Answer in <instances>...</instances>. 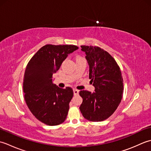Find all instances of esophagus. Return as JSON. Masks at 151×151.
I'll return each instance as SVG.
<instances>
[{
	"label": "esophagus",
	"mask_w": 151,
	"mask_h": 151,
	"mask_svg": "<svg viewBox=\"0 0 151 151\" xmlns=\"http://www.w3.org/2000/svg\"><path fill=\"white\" fill-rule=\"evenodd\" d=\"M73 92H74V95H77L78 94L79 91L78 90V89H73Z\"/></svg>",
	"instance_id": "34e87169"
}]
</instances>
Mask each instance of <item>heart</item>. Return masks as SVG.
<instances>
[{
  "mask_svg": "<svg viewBox=\"0 0 151 151\" xmlns=\"http://www.w3.org/2000/svg\"><path fill=\"white\" fill-rule=\"evenodd\" d=\"M77 60H85V59L82 56H77L76 57V61Z\"/></svg>",
  "mask_w": 151,
  "mask_h": 151,
  "instance_id": "obj_1",
  "label": "heart"
}]
</instances>
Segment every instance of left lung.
Here are the masks:
<instances>
[{"mask_svg":"<svg viewBox=\"0 0 151 151\" xmlns=\"http://www.w3.org/2000/svg\"><path fill=\"white\" fill-rule=\"evenodd\" d=\"M89 65V78L95 92H79L82 98L80 110L87 120L106 119L114 113L123 97V79L119 67L106 51L99 47L81 46Z\"/></svg>","mask_w":151,"mask_h":151,"instance_id":"8db88e82","label":"left lung"}]
</instances>
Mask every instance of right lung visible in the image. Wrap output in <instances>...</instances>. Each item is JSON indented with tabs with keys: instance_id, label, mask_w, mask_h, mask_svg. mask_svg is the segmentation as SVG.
<instances>
[{
	"instance_id": "1",
	"label": "right lung",
	"mask_w": 151,
	"mask_h": 151,
	"mask_svg": "<svg viewBox=\"0 0 151 151\" xmlns=\"http://www.w3.org/2000/svg\"><path fill=\"white\" fill-rule=\"evenodd\" d=\"M78 49L72 45H46L27 64L23 78L25 101L35 117L47 125L55 126L66 119L73 91L54 84L52 75L69 54Z\"/></svg>"
}]
</instances>
